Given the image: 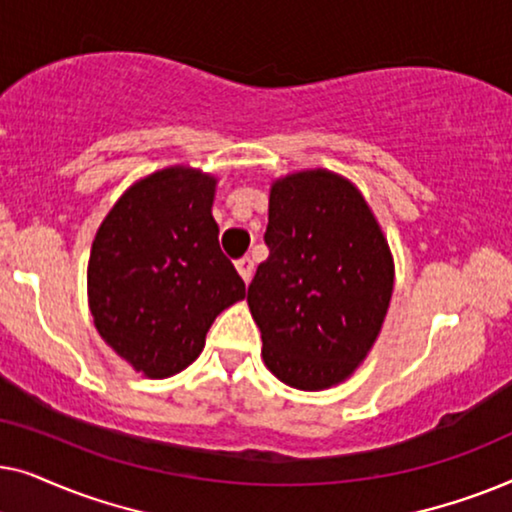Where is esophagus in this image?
<instances>
[{
  "mask_svg": "<svg viewBox=\"0 0 512 512\" xmlns=\"http://www.w3.org/2000/svg\"><path fill=\"white\" fill-rule=\"evenodd\" d=\"M235 268L240 272V277L244 279V284L251 282V277H254V261H251L249 256L240 258V261H235Z\"/></svg>",
  "mask_w": 512,
  "mask_h": 512,
  "instance_id": "1",
  "label": "esophagus"
}]
</instances>
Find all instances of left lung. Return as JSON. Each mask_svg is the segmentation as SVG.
I'll return each mask as SVG.
<instances>
[{"instance_id": "obj_1", "label": "left lung", "mask_w": 512, "mask_h": 512, "mask_svg": "<svg viewBox=\"0 0 512 512\" xmlns=\"http://www.w3.org/2000/svg\"><path fill=\"white\" fill-rule=\"evenodd\" d=\"M265 244L270 256L247 291L265 366L293 389L345 382L394 293V256L373 209L342 174H286L270 186Z\"/></svg>"}]
</instances>
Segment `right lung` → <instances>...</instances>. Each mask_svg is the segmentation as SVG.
Here are the masks:
<instances>
[{
    "instance_id": "obj_1",
    "label": "right lung",
    "mask_w": 512,
    "mask_h": 512,
    "mask_svg": "<svg viewBox=\"0 0 512 512\" xmlns=\"http://www.w3.org/2000/svg\"><path fill=\"white\" fill-rule=\"evenodd\" d=\"M214 193V174L195 167L153 172L116 200L90 247L97 333L151 380L191 366L214 319L247 296L219 247Z\"/></svg>"
}]
</instances>
